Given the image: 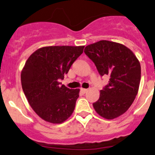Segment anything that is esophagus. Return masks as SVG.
<instances>
[{
  "mask_svg": "<svg viewBox=\"0 0 155 155\" xmlns=\"http://www.w3.org/2000/svg\"><path fill=\"white\" fill-rule=\"evenodd\" d=\"M88 89H86V88H81V91L83 93V94H85V93L87 91Z\"/></svg>",
  "mask_w": 155,
  "mask_h": 155,
  "instance_id": "34e87169",
  "label": "esophagus"
}]
</instances>
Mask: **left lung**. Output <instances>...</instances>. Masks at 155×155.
I'll return each mask as SVG.
<instances>
[{
  "mask_svg": "<svg viewBox=\"0 0 155 155\" xmlns=\"http://www.w3.org/2000/svg\"><path fill=\"white\" fill-rule=\"evenodd\" d=\"M84 53L96 65L99 74L108 75V84L93 104L101 116L110 120L126 112L139 89L141 67L133 51L124 45L101 40L86 46Z\"/></svg>",
  "mask_w": 155,
  "mask_h": 155,
  "instance_id": "8db88e82",
  "label": "left lung"
}]
</instances>
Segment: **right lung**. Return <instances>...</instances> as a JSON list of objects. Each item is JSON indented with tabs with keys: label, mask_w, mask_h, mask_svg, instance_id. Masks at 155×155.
Wrapping results in <instances>:
<instances>
[{
	"label": "right lung",
	"mask_w": 155,
	"mask_h": 155,
	"mask_svg": "<svg viewBox=\"0 0 155 155\" xmlns=\"http://www.w3.org/2000/svg\"><path fill=\"white\" fill-rule=\"evenodd\" d=\"M84 46H51L38 49L21 73L23 92L33 110L45 121L61 123L71 116L79 89L59 83L83 53Z\"/></svg>",
	"instance_id": "right-lung-1"
}]
</instances>
